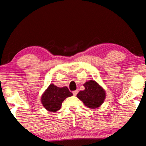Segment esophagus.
<instances>
[{"instance_id":"34e87169","label":"esophagus","mask_w":146,"mask_h":146,"mask_svg":"<svg viewBox=\"0 0 146 146\" xmlns=\"http://www.w3.org/2000/svg\"><path fill=\"white\" fill-rule=\"evenodd\" d=\"M78 90H76V91H73V95H75V96H76V95H77V93H78Z\"/></svg>"}]
</instances>
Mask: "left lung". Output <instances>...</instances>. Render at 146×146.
Masks as SVG:
<instances>
[{
    "label": "left lung",
    "instance_id": "1",
    "mask_svg": "<svg viewBox=\"0 0 146 146\" xmlns=\"http://www.w3.org/2000/svg\"><path fill=\"white\" fill-rule=\"evenodd\" d=\"M83 86L84 90L80 91L77 94V98L90 108L94 109L100 107L104 102L106 97L103 88L93 80L85 82Z\"/></svg>",
    "mask_w": 146,
    "mask_h": 146
}]
</instances>
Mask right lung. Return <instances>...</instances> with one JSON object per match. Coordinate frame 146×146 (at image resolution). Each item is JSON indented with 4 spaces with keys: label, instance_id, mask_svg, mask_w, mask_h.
<instances>
[{
    "label": "right lung",
    "instance_id": "1",
    "mask_svg": "<svg viewBox=\"0 0 146 146\" xmlns=\"http://www.w3.org/2000/svg\"><path fill=\"white\" fill-rule=\"evenodd\" d=\"M73 95L68 87H57L50 84L45 92L43 93L41 102L43 106L50 111H57L60 109L62 102L66 98Z\"/></svg>",
    "mask_w": 146,
    "mask_h": 146
}]
</instances>
